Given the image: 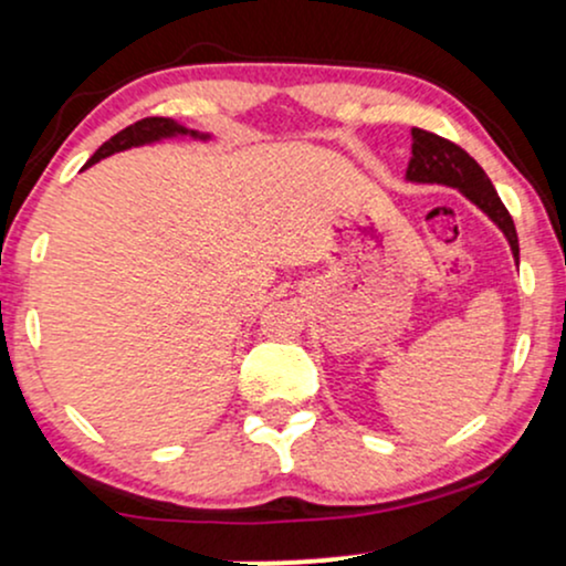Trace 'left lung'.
<instances>
[{
  "label": "left lung",
  "mask_w": 566,
  "mask_h": 566,
  "mask_svg": "<svg viewBox=\"0 0 566 566\" xmlns=\"http://www.w3.org/2000/svg\"><path fill=\"white\" fill-rule=\"evenodd\" d=\"M407 178L415 184H444L460 188L479 210H484L503 229L518 263V237L513 218L500 201L492 180L479 167V161L469 157L458 143L441 138L437 133H428V129L412 127V159L407 165Z\"/></svg>",
  "instance_id": "8db88e82"
}]
</instances>
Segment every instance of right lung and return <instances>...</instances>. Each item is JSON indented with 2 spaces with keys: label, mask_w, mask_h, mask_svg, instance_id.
<instances>
[{
  "label": "right lung",
  "mask_w": 566,
  "mask_h": 566,
  "mask_svg": "<svg viewBox=\"0 0 566 566\" xmlns=\"http://www.w3.org/2000/svg\"><path fill=\"white\" fill-rule=\"evenodd\" d=\"M188 129L175 125L172 119H165V116H146V119L135 122V125H129L122 129V133H116L114 138H108L103 143L101 148L90 157V161L84 167L95 165V161H101L103 157H108V154L114 151H125L129 146H140V143H151V140H159V138H170V135H186ZM197 135V133H191Z\"/></svg>",
  "instance_id": "obj_1"
}]
</instances>
